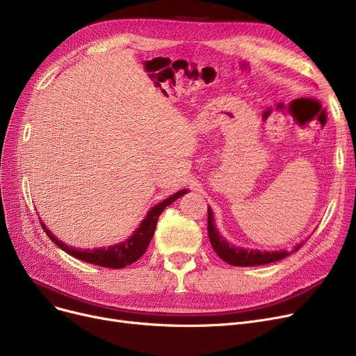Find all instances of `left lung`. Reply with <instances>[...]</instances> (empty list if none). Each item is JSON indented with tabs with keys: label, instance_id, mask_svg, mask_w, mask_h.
I'll list each match as a JSON object with an SVG mask.
<instances>
[{
	"label": "left lung",
	"instance_id": "8db88e82",
	"mask_svg": "<svg viewBox=\"0 0 356 356\" xmlns=\"http://www.w3.org/2000/svg\"><path fill=\"white\" fill-rule=\"evenodd\" d=\"M208 235L215 252L225 261V263L235 266V267H254V266H264L275 261L283 259L293 252H296L303 244L296 245L291 251H257V250H245L231 245L228 241H225L218 229L213 225V213L212 209L208 207Z\"/></svg>",
	"mask_w": 356,
	"mask_h": 356
}]
</instances>
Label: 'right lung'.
<instances>
[{"instance_id":"obj_1","label":"right lung","mask_w":356,"mask_h":356,"mask_svg":"<svg viewBox=\"0 0 356 356\" xmlns=\"http://www.w3.org/2000/svg\"><path fill=\"white\" fill-rule=\"evenodd\" d=\"M184 193H188V191L183 189V191L172 195L170 197L164 199L159 204H156V207H153L147 212V216L143 219L140 227L134 231L133 235H131L128 239H125L124 242H120V244L108 247V248H95V250H83L82 251L79 248L69 247L65 244V242L56 238L46 228V225L42 220H40V223H42V228L47 234V236L54 242L56 245H58L60 250L66 251L69 255L78 258V259H82V261H85V263L95 264V266L105 267V268H124L129 264L136 263L140 257H143V254L145 252V250L149 244V241H152V238L154 235L159 216L168 207V204H172L175 200L181 197Z\"/></svg>"}]
</instances>
